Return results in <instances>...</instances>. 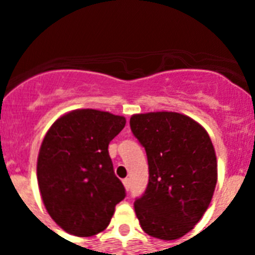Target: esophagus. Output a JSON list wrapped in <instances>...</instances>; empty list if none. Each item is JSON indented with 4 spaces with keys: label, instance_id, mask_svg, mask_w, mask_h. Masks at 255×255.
<instances>
[{
    "label": "esophagus",
    "instance_id": "obj_1",
    "mask_svg": "<svg viewBox=\"0 0 255 255\" xmlns=\"http://www.w3.org/2000/svg\"><path fill=\"white\" fill-rule=\"evenodd\" d=\"M123 184H124V186H125L126 190H129V189H130V179H128V177H126V179H124Z\"/></svg>",
    "mask_w": 255,
    "mask_h": 255
}]
</instances>
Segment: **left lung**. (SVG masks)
I'll list each match as a JSON object with an SVG mask.
<instances>
[{
	"mask_svg": "<svg viewBox=\"0 0 255 255\" xmlns=\"http://www.w3.org/2000/svg\"><path fill=\"white\" fill-rule=\"evenodd\" d=\"M130 128L145 148L149 181L134 202L144 233L161 240L188 234L211 203L217 158L203 126L177 112L132 115Z\"/></svg>",
	"mask_w": 255,
	"mask_h": 255,
	"instance_id": "obj_1",
	"label": "left lung"
}]
</instances>
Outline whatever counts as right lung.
Returning <instances> with one entry per match:
<instances>
[{"label": "right lung", "instance_id": "obj_1", "mask_svg": "<svg viewBox=\"0 0 255 255\" xmlns=\"http://www.w3.org/2000/svg\"><path fill=\"white\" fill-rule=\"evenodd\" d=\"M125 124V117L87 108L65 114L47 131L38 154V186L48 215L66 233H102L125 198L108 154Z\"/></svg>", "mask_w": 255, "mask_h": 255}]
</instances>
